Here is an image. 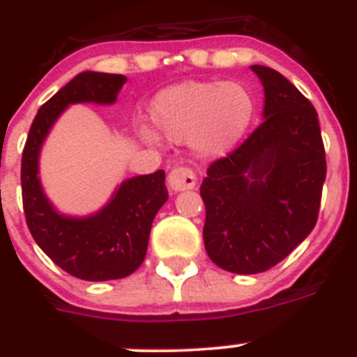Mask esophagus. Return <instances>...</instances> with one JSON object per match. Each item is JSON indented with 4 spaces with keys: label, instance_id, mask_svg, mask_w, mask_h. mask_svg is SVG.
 <instances>
[{
    "label": "esophagus",
    "instance_id": "1",
    "mask_svg": "<svg viewBox=\"0 0 357 357\" xmlns=\"http://www.w3.org/2000/svg\"><path fill=\"white\" fill-rule=\"evenodd\" d=\"M168 185L173 191H185V189H193L197 185V175L191 168L178 166L173 168L168 175Z\"/></svg>",
    "mask_w": 357,
    "mask_h": 357
}]
</instances>
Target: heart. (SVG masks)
I'll return each instance as SVG.
<instances>
[{"label": "heart", "mask_w": 357, "mask_h": 357, "mask_svg": "<svg viewBox=\"0 0 357 357\" xmlns=\"http://www.w3.org/2000/svg\"><path fill=\"white\" fill-rule=\"evenodd\" d=\"M255 102L238 82H182L160 91L150 107L157 132L173 143H188L202 155H223L250 128ZM144 139L155 141L150 130Z\"/></svg>", "instance_id": "obj_1"}]
</instances>
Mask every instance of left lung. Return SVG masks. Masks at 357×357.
<instances>
[{
	"label": "left lung",
	"instance_id": "8db88e82",
	"mask_svg": "<svg viewBox=\"0 0 357 357\" xmlns=\"http://www.w3.org/2000/svg\"><path fill=\"white\" fill-rule=\"evenodd\" d=\"M264 87V121L216 159L200 185L204 243L232 273L266 272L317 225L326 148L313 103L266 66H252Z\"/></svg>",
	"mask_w": 357,
	"mask_h": 357
}]
</instances>
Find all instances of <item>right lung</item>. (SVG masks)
<instances>
[{"mask_svg":"<svg viewBox=\"0 0 357 357\" xmlns=\"http://www.w3.org/2000/svg\"><path fill=\"white\" fill-rule=\"evenodd\" d=\"M123 75L84 71L44 103L31 123L21 159V191L26 225L50 259L69 275L84 280L123 279L144 261L151 222L168 200L162 169L134 176L119 185L118 193L98 214L84 220L66 218L53 211L39 178L37 159L44 137L71 103H114Z\"/></svg>","mask_w":357,"mask_h":357,"instance_id":"obj_1","label":"right lung"}]
</instances>
